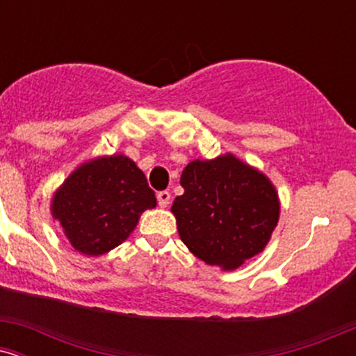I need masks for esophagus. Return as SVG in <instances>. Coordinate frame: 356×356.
I'll list each match as a JSON object with an SVG mask.
<instances>
[{
	"mask_svg": "<svg viewBox=\"0 0 356 356\" xmlns=\"http://www.w3.org/2000/svg\"><path fill=\"white\" fill-rule=\"evenodd\" d=\"M157 202L161 207H167V204L170 202V192L169 191L157 192Z\"/></svg>",
	"mask_w": 356,
	"mask_h": 356,
	"instance_id": "1",
	"label": "esophagus"
}]
</instances>
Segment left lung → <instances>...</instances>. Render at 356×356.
<instances>
[{
    "instance_id": "obj_1",
    "label": "left lung",
    "mask_w": 356,
    "mask_h": 356,
    "mask_svg": "<svg viewBox=\"0 0 356 356\" xmlns=\"http://www.w3.org/2000/svg\"><path fill=\"white\" fill-rule=\"evenodd\" d=\"M172 212L182 243L211 266L236 269L268 244L280 218L273 184L236 159L192 161Z\"/></svg>"
}]
</instances>
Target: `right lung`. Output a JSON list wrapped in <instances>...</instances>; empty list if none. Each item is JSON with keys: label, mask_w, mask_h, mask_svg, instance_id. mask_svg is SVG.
I'll list each match as a JSON object with an SVG mask.
<instances>
[{"label": "right lung", "mask_w": 356, "mask_h": 356, "mask_svg": "<svg viewBox=\"0 0 356 356\" xmlns=\"http://www.w3.org/2000/svg\"><path fill=\"white\" fill-rule=\"evenodd\" d=\"M157 204L144 172L125 155L87 162L53 197V216L76 251L100 256L129 238Z\"/></svg>", "instance_id": "add662e5"}]
</instances>
